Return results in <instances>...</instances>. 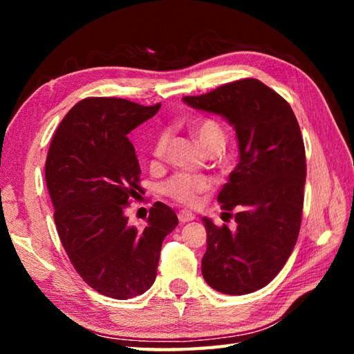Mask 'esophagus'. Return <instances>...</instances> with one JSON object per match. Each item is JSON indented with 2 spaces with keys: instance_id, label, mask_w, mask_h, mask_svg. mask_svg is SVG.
I'll return each instance as SVG.
<instances>
[{
  "instance_id": "obj_1",
  "label": "esophagus",
  "mask_w": 354,
  "mask_h": 354,
  "mask_svg": "<svg viewBox=\"0 0 354 354\" xmlns=\"http://www.w3.org/2000/svg\"><path fill=\"white\" fill-rule=\"evenodd\" d=\"M178 219L181 223H185V222H190L194 219V214L192 212H187V209H183V212L178 213Z\"/></svg>"
}]
</instances>
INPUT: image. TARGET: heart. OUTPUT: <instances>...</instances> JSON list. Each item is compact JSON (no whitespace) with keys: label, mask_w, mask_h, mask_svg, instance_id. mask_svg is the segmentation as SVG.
Listing matches in <instances>:
<instances>
[{"label":"heart","mask_w":354,"mask_h":354,"mask_svg":"<svg viewBox=\"0 0 354 354\" xmlns=\"http://www.w3.org/2000/svg\"><path fill=\"white\" fill-rule=\"evenodd\" d=\"M193 135L202 149L219 150L225 141V131L214 118H202L193 126ZM170 132L162 131L153 145L152 153L155 158H161L169 145ZM214 179L207 175H190V173H176L162 184V193L170 199L183 205L193 207L199 204L201 198L214 189Z\"/></svg>","instance_id":"obj_1"}]
</instances>
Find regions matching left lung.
<instances>
[{
    "mask_svg": "<svg viewBox=\"0 0 354 354\" xmlns=\"http://www.w3.org/2000/svg\"><path fill=\"white\" fill-rule=\"evenodd\" d=\"M234 126L240 160L217 201L234 212L237 230L202 217L207 251L202 275L227 295L265 288L283 269L301 227L306 150L297 117L280 94L257 79H240L183 99Z\"/></svg>",
    "mask_w": 354,
    "mask_h": 354,
    "instance_id": "obj_1",
    "label": "left lung"
}]
</instances>
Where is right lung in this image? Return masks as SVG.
I'll list each match as a JSON object with an SVG mask.
<instances>
[{
	"mask_svg": "<svg viewBox=\"0 0 354 354\" xmlns=\"http://www.w3.org/2000/svg\"><path fill=\"white\" fill-rule=\"evenodd\" d=\"M160 108L115 97L80 100L59 124L45 161L56 230L71 265L88 286L115 299L141 295L153 284L162 240L178 225L162 202L149 209L142 230L126 216L141 190L127 133Z\"/></svg>",
	"mask_w": 354,
	"mask_h": 354,
	"instance_id": "right-lung-1",
	"label": "right lung"
}]
</instances>
